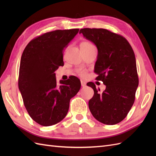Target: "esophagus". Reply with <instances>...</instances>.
<instances>
[{
    "label": "esophagus",
    "instance_id": "esophagus-1",
    "mask_svg": "<svg viewBox=\"0 0 156 156\" xmlns=\"http://www.w3.org/2000/svg\"><path fill=\"white\" fill-rule=\"evenodd\" d=\"M81 86L83 87H85L86 86V83L84 82V81H81Z\"/></svg>",
    "mask_w": 156,
    "mask_h": 156
}]
</instances>
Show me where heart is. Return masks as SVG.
Listing matches in <instances>:
<instances>
[{"label": "heart", "instance_id": "1", "mask_svg": "<svg viewBox=\"0 0 156 156\" xmlns=\"http://www.w3.org/2000/svg\"><path fill=\"white\" fill-rule=\"evenodd\" d=\"M81 46H83L85 48H94V46L91 43H90V42H88V41L83 42V43L81 44ZM78 73L81 75V76H84L86 74V72L84 69H79V70H78Z\"/></svg>", "mask_w": 156, "mask_h": 156}]
</instances>
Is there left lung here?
I'll list each match as a JSON object with an SVG mask.
<instances>
[{
  "label": "left lung",
  "mask_w": 156,
  "mask_h": 156,
  "mask_svg": "<svg viewBox=\"0 0 156 156\" xmlns=\"http://www.w3.org/2000/svg\"><path fill=\"white\" fill-rule=\"evenodd\" d=\"M84 37L95 44L98 58L94 72L98 81L106 86L102 93L92 82L87 84L94 90L88 101L92 115L101 123L115 125L123 120L133 106L139 77L135 56L127 40L104 29L80 30Z\"/></svg>",
  "instance_id": "1"
}]
</instances>
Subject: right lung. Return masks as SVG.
<instances>
[{
    "label": "right lung",
    "instance_id": "right-lung-1",
    "mask_svg": "<svg viewBox=\"0 0 156 156\" xmlns=\"http://www.w3.org/2000/svg\"><path fill=\"white\" fill-rule=\"evenodd\" d=\"M79 29L56 30L35 37L21 58L18 86L33 120L43 126L58 123L66 116L71 98L81 88L75 76L57 84L55 72L64 66L63 51Z\"/></svg>",
    "mask_w": 156,
    "mask_h": 156
}]
</instances>
